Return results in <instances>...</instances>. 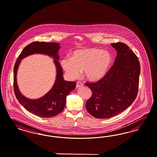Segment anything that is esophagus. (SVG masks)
<instances>
[{"mask_svg": "<svg viewBox=\"0 0 157 157\" xmlns=\"http://www.w3.org/2000/svg\"><path fill=\"white\" fill-rule=\"evenodd\" d=\"M83 86V84L80 82V81H78L76 83V87L77 88H80V87H82Z\"/></svg>", "mask_w": 157, "mask_h": 157, "instance_id": "34e87169", "label": "esophagus"}]
</instances>
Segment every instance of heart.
Returning <instances> with one entry per match:
<instances>
[{"instance_id": "1", "label": "heart", "mask_w": 157, "mask_h": 157, "mask_svg": "<svg viewBox=\"0 0 157 157\" xmlns=\"http://www.w3.org/2000/svg\"><path fill=\"white\" fill-rule=\"evenodd\" d=\"M112 58L109 52L95 48L76 50L71 58L66 57L61 61L65 72L71 78H77L81 70L89 81L101 79L109 69Z\"/></svg>"}]
</instances>
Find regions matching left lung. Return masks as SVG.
<instances>
[{
  "label": "left lung",
  "instance_id": "obj_1",
  "mask_svg": "<svg viewBox=\"0 0 157 157\" xmlns=\"http://www.w3.org/2000/svg\"><path fill=\"white\" fill-rule=\"evenodd\" d=\"M111 45L117 51L113 65L101 80L86 83L93 93L86 109L98 119L121 113L133 102L138 93L140 64L137 56L124 43Z\"/></svg>",
  "mask_w": 157,
  "mask_h": 157
}]
</instances>
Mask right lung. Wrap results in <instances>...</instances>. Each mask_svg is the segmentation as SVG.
I'll return each mask as SVG.
<instances>
[{"label": "right lung", "instance_id": "add662e5", "mask_svg": "<svg viewBox=\"0 0 157 157\" xmlns=\"http://www.w3.org/2000/svg\"><path fill=\"white\" fill-rule=\"evenodd\" d=\"M60 44L56 42H33L25 47L18 56L14 67L13 87L18 102L29 112L41 117L56 116L64 109L66 97L76 86L75 81H66L63 77V70L59 62ZM41 53L53 57L57 67V77L52 90L44 96L36 100L27 99L20 93L17 84V72L21 60L30 54Z\"/></svg>", "mask_w": 157, "mask_h": 157}]
</instances>
